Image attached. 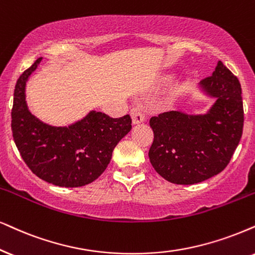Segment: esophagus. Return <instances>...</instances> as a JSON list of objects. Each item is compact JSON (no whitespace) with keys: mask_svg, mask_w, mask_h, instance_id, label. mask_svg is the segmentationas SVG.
Masks as SVG:
<instances>
[{"mask_svg":"<svg viewBox=\"0 0 255 255\" xmlns=\"http://www.w3.org/2000/svg\"><path fill=\"white\" fill-rule=\"evenodd\" d=\"M130 117L133 125H140L144 122V115L138 111V109H133V111L130 112Z\"/></svg>","mask_w":255,"mask_h":255,"instance_id":"1","label":"esophagus"}]
</instances>
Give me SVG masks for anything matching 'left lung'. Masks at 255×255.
I'll list each match as a JSON object with an SVG mask.
<instances>
[{
    "mask_svg": "<svg viewBox=\"0 0 255 255\" xmlns=\"http://www.w3.org/2000/svg\"><path fill=\"white\" fill-rule=\"evenodd\" d=\"M198 90L214 99L205 113L173 111L149 121L154 133L148 153L151 166L176 185L202 182L222 172L243 135L240 82L221 61L212 76L199 83Z\"/></svg>",
    "mask_w": 255,
    "mask_h": 255,
    "instance_id": "obj_1",
    "label": "left lung"
}]
</instances>
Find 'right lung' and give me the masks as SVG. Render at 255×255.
I'll list each match as a JSON object with an SVG mask.
<instances>
[{
	"mask_svg": "<svg viewBox=\"0 0 255 255\" xmlns=\"http://www.w3.org/2000/svg\"><path fill=\"white\" fill-rule=\"evenodd\" d=\"M42 57L17 80L11 111V130L22 159L35 175L59 187H81L105 172L119 141L129 133L131 119L109 118L90 111L68 126L44 124L31 114L25 100L27 82Z\"/></svg>",
	"mask_w": 255,
	"mask_h": 255,
	"instance_id": "1",
	"label": "right lung"
}]
</instances>
